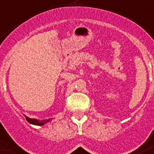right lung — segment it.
<instances>
[{"instance_id":"add662e5","label":"right lung","mask_w":154,"mask_h":154,"mask_svg":"<svg viewBox=\"0 0 154 154\" xmlns=\"http://www.w3.org/2000/svg\"><path fill=\"white\" fill-rule=\"evenodd\" d=\"M26 119V121L29 122L31 125H38V126H42V125H45L46 123L49 122V121H51V118L49 119H45V120H42V121H40V120H37V119L35 118H29V117H26V115H24Z\"/></svg>"}]
</instances>
